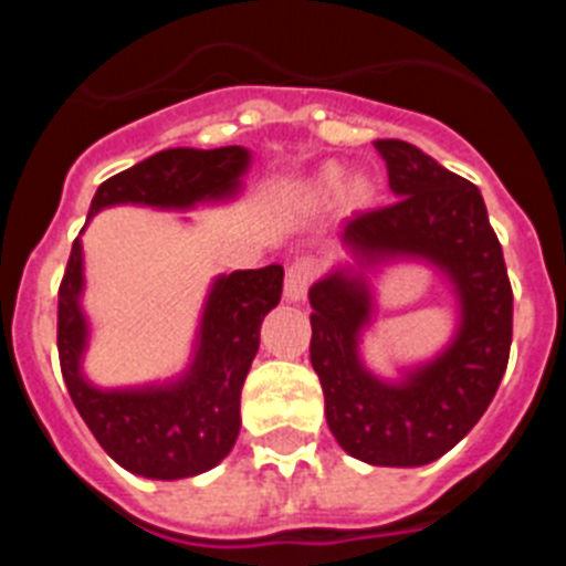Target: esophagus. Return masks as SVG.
I'll use <instances>...</instances> for the list:
<instances>
[{"instance_id": "1", "label": "esophagus", "mask_w": 566, "mask_h": 566, "mask_svg": "<svg viewBox=\"0 0 566 566\" xmlns=\"http://www.w3.org/2000/svg\"><path fill=\"white\" fill-rule=\"evenodd\" d=\"M314 274H317V260H312V258L294 260L292 266L286 269V289H283V294H286L289 303H300V300L306 297Z\"/></svg>"}]
</instances>
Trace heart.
Returning <instances> with one entry per match:
<instances>
[{"mask_svg": "<svg viewBox=\"0 0 566 566\" xmlns=\"http://www.w3.org/2000/svg\"><path fill=\"white\" fill-rule=\"evenodd\" d=\"M314 187H317L319 192H334V189H339V201L348 209L371 207L374 198H377L379 192V184L371 172L354 169V172H348L343 178V167H339V164L319 167L317 178H314Z\"/></svg>", "mask_w": 566, "mask_h": 566, "instance_id": "b5f03b06", "label": "heart"}]
</instances>
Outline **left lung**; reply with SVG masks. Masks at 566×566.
I'll return each instance as SVG.
<instances>
[{
    "label": "left lung",
    "instance_id": "obj_1",
    "mask_svg": "<svg viewBox=\"0 0 566 566\" xmlns=\"http://www.w3.org/2000/svg\"><path fill=\"white\" fill-rule=\"evenodd\" d=\"M374 147L397 201L343 223L348 263L308 289L312 365L326 422L345 453L379 468H419L462 442L488 411L513 339V289L484 198L431 155L397 138ZM397 259H424L458 294L452 343L397 380L377 378L358 345L370 327V277Z\"/></svg>",
    "mask_w": 566,
    "mask_h": 566
}]
</instances>
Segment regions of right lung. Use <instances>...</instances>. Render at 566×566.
Masks as SVG:
<instances>
[{
    "label": "right lung",
    "instance_id": "1",
    "mask_svg": "<svg viewBox=\"0 0 566 566\" xmlns=\"http://www.w3.org/2000/svg\"><path fill=\"white\" fill-rule=\"evenodd\" d=\"M249 164L247 147L161 149L107 178L93 195L87 223L122 203L187 212L234 201ZM280 292L283 266L277 263L218 274L203 303L192 359L178 377L98 388L82 368L90 323L82 308V238L73 240L59 286V363L70 399L104 451L135 476L161 482L198 476L221 462L240 433V388L258 354L260 323L280 303Z\"/></svg>",
    "mask_w": 566,
    "mask_h": 566
}]
</instances>
